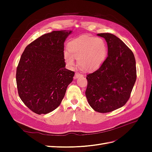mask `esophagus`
Returning <instances> with one entry per match:
<instances>
[{
  "mask_svg": "<svg viewBox=\"0 0 152 152\" xmlns=\"http://www.w3.org/2000/svg\"><path fill=\"white\" fill-rule=\"evenodd\" d=\"M75 75V77H76V78H79L80 77L82 76V73H79V72H76Z\"/></svg>",
  "mask_w": 152,
  "mask_h": 152,
  "instance_id": "1",
  "label": "esophagus"
}]
</instances>
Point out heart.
Returning a JSON list of instances; mask_svg holds the SVG:
<instances>
[{"label": "heart", "mask_w": 152, "mask_h": 152, "mask_svg": "<svg viewBox=\"0 0 152 152\" xmlns=\"http://www.w3.org/2000/svg\"><path fill=\"white\" fill-rule=\"evenodd\" d=\"M68 50L63 53L67 65H74L77 58L79 65L87 71L98 69L105 61L108 54V47L102 38L84 35L71 40L68 44Z\"/></svg>", "instance_id": "obj_1"}]
</instances>
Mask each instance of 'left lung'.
<instances>
[{
  "mask_svg": "<svg viewBox=\"0 0 152 152\" xmlns=\"http://www.w3.org/2000/svg\"><path fill=\"white\" fill-rule=\"evenodd\" d=\"M108 45V56L97 70L87 74L86 96L91 108L108 113L121 108L130 98L136 80L132 50L112 34H98Z\"/></svg>",
  "mask_w": 152,
  "mask_h": 152,
  "instance_id": "8db88e82",
  "label": "left lung"
}]
</instances>
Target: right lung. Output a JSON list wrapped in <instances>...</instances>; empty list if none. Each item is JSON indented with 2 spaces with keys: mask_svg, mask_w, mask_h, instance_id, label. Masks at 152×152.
I'll list each match as a JSON object with an SVG mask.
<instances>
[{
  "mask_svg": "<svg viewBox=\"0 0 152 152\" xmlns=\"http://www.w3.org/2000/svg\"><path fill=\"white\" fill-rule=\"evenodd\" d=\"M72 31H53L25 48L16 69L18 94L37 114L57 108L65 96L75 72L65 68L64 42Z\"/></svg>",
  "mask_w": 152,
  "mask_h": 152,
  "instance_id": "right-lung-1",
  "label": "right lung"
}]
</instances>
